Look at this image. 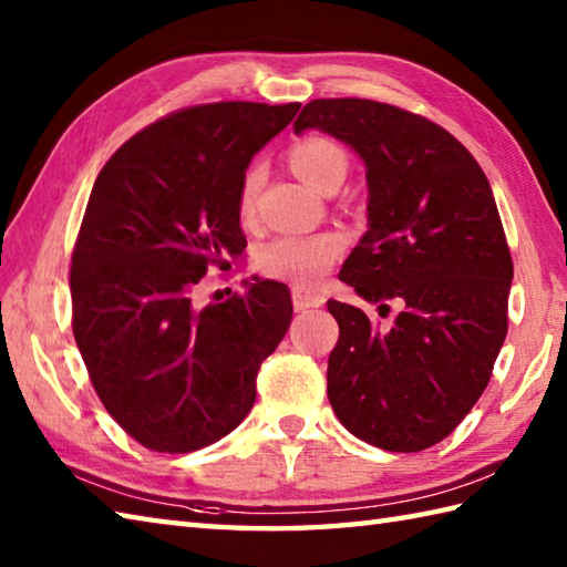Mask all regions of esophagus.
I'll return each instance as SVG.
<instances>
[{
  "label": "esophagus",
  "instance_id": "obj_1",
  "mask_svg": "<svg viewBox=\"0 0 567 567\" xmlns=\"http://www.w3.org/2000/svg\"><path fill=\"white\" fill-rule=\"evenodd\" d=\"M292 302H295V309H297V311H307V309L321 307L323 302H327V299H323L321 292L302 290V287H295V290H292Z\"/></svg>",
  "mask_w": 567,
  "mask_h": 567
}]
</instances>
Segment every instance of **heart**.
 Segmentation results:
<instances>
[{
	"instance_id": "obj_1",
	"label": "heart",
	"mask_w": 567,
	"mask_h": 567,
	"mask_svg": "<svg viewBox=\"0 0 567 567\" xmlns=\"http://www.w3.org/2000/svg\"><path fill=\"white\" fill-rule=\"evenodd\" d=\"M292 171L319 192H331L341 187L348 173V158L339 143L323 136H307L297 141L290 148ZM260 185V171L256 165L246 173L238 189V212L240 216L252 214L256 192ZM343 240L336 234L319 236H280L260 246L256 265L265 277L285 280L297 287L317 285L329 272L336 258L341 256Z\"/></svg>"
}]
</instances>
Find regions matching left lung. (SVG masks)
<instances>
[{"instance_id":"8db88e82","label":"left lung","mask_w":567,"mask_h":567,"mask_svg":"<svg viewBox=\"0 0 567 567\" xmlns=\"http://www.w3.org/2000/svg\"><path fill=\"white\" fill-rule=\"evenodd\" d=\"M321 128L365 163L368 234L341 280L380 309L402 305L392 329L329 299L339 343L329 402L370 445L416 453L461 424L507 339L512 252L483 167L426 116L372 100H311L295 131Z\"/></svg>"}]
</instances>
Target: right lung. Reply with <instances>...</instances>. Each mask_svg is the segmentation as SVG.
I'll use <instances>...</instances> for the list:
<instances>
[{
    "label": "right lung",
    "mask_w": 567,
    "mask_h": 567,
    "mask_svg": "<svg viewBox=\"0 0 567 567\" xmlns=\"http://www.w3.org/2000/svg\"><path fill=\"white\" fill-rule=\"evenodd\" d=\"M297 112L299 102L187 106L131 136L94 179L72 248V333L104 409L143 449L189 453L231 433L290 329L280 282L204 309L192 295L244 252L246 167Z\"/></svg>",
    "instance_id": "add662e5"
}]
</instances>
